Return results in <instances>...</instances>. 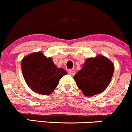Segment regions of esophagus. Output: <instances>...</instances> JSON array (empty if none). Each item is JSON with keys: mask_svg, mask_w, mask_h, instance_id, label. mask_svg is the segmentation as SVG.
Masks as SVG:
<instances>
[{"mask_svg": "<svg viewBox=\"0 0 132 132\" xmlns=\"http://www.w3.org/2000/svg\"><path fill=\"white\" fill-rule=\"evenodd\" d=\"M68 73H70V75H71V76H73V75H75V70H70L68 71Z\"/></svg>", "mask_w": 132, "mask_h": 132, "instance_id": "obj_1", "label": "esophagus"}]
</instances>
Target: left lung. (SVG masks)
Segmentation results:
<instances>
[{"label": "left lung", "mask_w": 132, "mask_h": 132, "mask_svg": "<svg viewBox=\"0 0 132 132\" xmlns=\"http://www.w3.org/2000/svg\"><path fill=\"white\" fill-rule=\"evenodd\" d=\"M114 65L104 56L88 58L82 68L73 77L77 85L85 96L103 92L112 80Z\"/></svg>", "instance_id": "8db88e82"}]
</instances>
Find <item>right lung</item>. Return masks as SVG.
<instances>
[{
    "instance_id": "obj_1",
    "label": "right lung",
    "mask_w": 132,
    "mask_h": 132,
    "mask_svg": "<svg viewBox=\"0 0 132 132\" xmlns=\"http://www.w3.org/2000/svg\"><path fill=\"white\" fill-rule=\"evenodd\" d=\"M21 68L25 81L31 90L42 95H50L66 75L63 68H58L51 57L41 52L28 55L22 60Z\"/></svg>"
}]
</instances>
